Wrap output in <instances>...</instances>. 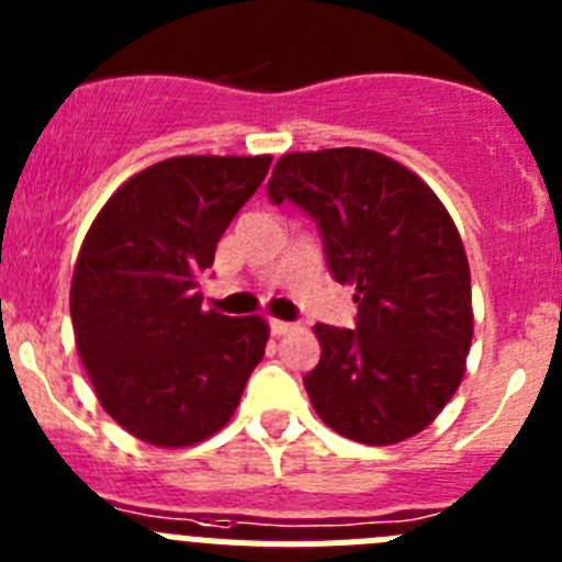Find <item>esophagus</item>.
Listing matches in <instances>:
<instances>
[{
    "instance_id": "34e87169",
    "label": "esophagus",
    "mask_w": 562,
    "mask_h": 562,
    "mask_svg": "<svg viewBox=\"0 0 562 562\" xmlns=\"http://www.w3.org/2000/svg\"><path fill=\"white\" fill-rule=\"evenodd\" d=\"M269 330H271V336H285L288 330H293V325H291V322H280V318H271Z\"/></svg>"
}]
</instances>
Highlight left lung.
<instances>
[{"mask_svg": "<svg viewBox=\"0 0 562 562\" xmlns=\"http://www.w3.org/2000/svg\"><path fill=\"white\" fill-rule=\"evenodd\" d=\"M271 204L316 224L330 277L352 285L356 327L316 325L305 389L325 426L363 445L414 437L453 397L473 338L462 237L412 170L363 148L288 154Z\"/></svg>", "mask_w": 562, "mask_h": 562, "instance_id": "left-lung-1", "label": "left lung"}]
</instances>
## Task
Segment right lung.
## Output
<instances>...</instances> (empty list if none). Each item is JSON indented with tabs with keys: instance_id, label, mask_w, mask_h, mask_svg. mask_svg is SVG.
I'll return each instance as SVG.
<instances>
[{
	"instance_id": "right-lung-1",
	"label": "right lung",
	"mask_w": 562,
	"mask_h": 562,
	"mask_svg": "<svg viewBox=\"0 0 562 562\" xmlns=\"http://www.w3.org/2000/svg\"><path fill=\"white\" fill-rule=\"evenodd\" d=\"M271 156H173L125 181L86 235L69 293L100 406L134 437L181 448L229 423L269 327L201 307L199 277Z\"/></svg>"
}]
</instances>
